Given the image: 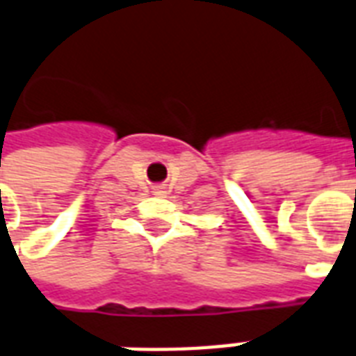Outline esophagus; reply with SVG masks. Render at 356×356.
I'll list each match as a JSON object with an SVG mask.
<instances>
[{
	"label": "esophagus",
	"mask_w": 356,
	"mask_h": 356,
	"mask_svg": "<svg viewBox=\"0 0 356 356\" xmlns=\"http://www.w3.org/2000/svg\"><path fill=\"white\" fill-rule=\"evenodd\" d=\"M154 196H166V190L159 186V188H154Z\"/></svg>",
	"instance_id": "34e87169"
}]
</instances>
